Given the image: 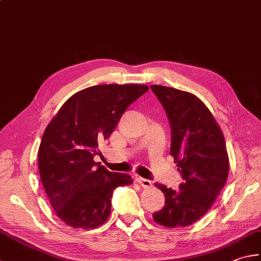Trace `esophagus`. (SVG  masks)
<instances>
[{"mask_svg": "<svg viewBox=\"0 0 261 261\" xmlns=\"http://www.w3.org/2000/svg\"><path fill=\"white\" fill-rule=\"evenodd\" d=\"M136 181L139 183L142 188H146L149 189L152 186V181L150 179H145V178H142V177H137L136 178Z\"/></svg>", "mask_w": 261, "mask_h": 261, "instance_id": "obj_1", "label": "esophagus"}]
</instances>
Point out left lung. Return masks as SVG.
I'll use <instances>...</instances> for the list:
<instances>
[{
  "mask_svg": "<svg viewBox=\"0 0 261 261\" xmlns=\"http://www.w3.org/2000/svg\"><path fill=\"white\" fill-rule=\"evenodd\" d=\"M150 88L168 117L170 154L183 178L177 191L154 184L165 194V205L152 217L166 227H185L207 214L227 180L228 155L224 135L199 97L167 86Z\"/></svg>",
  "mask_w": 261,
  "mask_h": 261,
  "instance_id": "left-lung-1",
  "label": "left lung"
}]
</instances>
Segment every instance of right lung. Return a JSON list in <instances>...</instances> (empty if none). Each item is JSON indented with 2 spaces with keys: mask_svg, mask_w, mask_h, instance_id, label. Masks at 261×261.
I'll use <instances>...</instances> for the list:
<instances>
[{
  "mask_svg": "<svg viewBox=\"0 0 261 261\" xmlns=\"http://www.w3.org/2000/svg\"><path fill=\"white\" fill-rule=\"evenodd\" d=\"M149 87L109 84L69 97L44 132L38 149L41 180L52 208L73 228H95L109 218L111 198L130 185L128 174L112 173L94 156L122 114Z\"/></svg>",
  "mask_w": 261,
  "mask_h": 261,
  "instance_id": "add662e5",
  "label": "right lung"
}]
</instances>
